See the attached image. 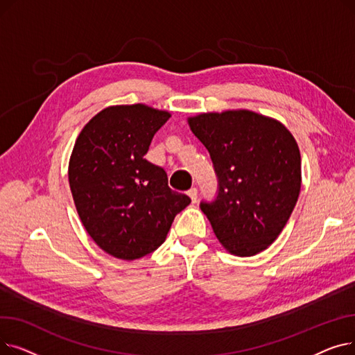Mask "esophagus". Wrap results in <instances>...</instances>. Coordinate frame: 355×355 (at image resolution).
<instances>
[{"label":"esophagus","instance_id":"1","mask_svg":"<svg viewBox=\"0 0 355 355\" xmlns=\"http://www.w3.org/2000/svg\"><path fill=\"white\" fill-rule=\"evenodd\" d=\"M187 194L190 196V198H191V201H193V202H196V201H197V194H198V191H197V189H196V187L190 189V190L187 191Z\"/></svg>","mask_w":355,"mask_h":355}]
</instances>
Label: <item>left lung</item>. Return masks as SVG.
<instances>
[{"instance_id":"left-lung-1","label":"left lung","mask_w":355,"mask_h":355,"mask_svg":"<svg viewBox=\"0 0 355 355\" xmlns=\"http://www.w3.org/2000/svg\"><path fill=\"white\" fill-rule=\"evenodd\" d=\"M207 148L217 196L200 207L230 253L268 249L288 223L301 191V154L289 130L250 110L201 114L189 119Z\"/></svg>"}]
</instances>
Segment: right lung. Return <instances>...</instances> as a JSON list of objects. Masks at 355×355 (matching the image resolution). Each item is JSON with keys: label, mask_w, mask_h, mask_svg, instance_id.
<instances>
[{"label": "right lung", "mask_w": 355, "mask_h": 355, "mask_svg": "<svg viewBox=\"0 0 355 355\" xmlns=\"http://www.w3.org/2000/svg\"><path fill=\"white\" fill-rule=\"evenodd\" d=\"M165 110L110 106L82 129L69 184L85 229L106 253L134 260L157 250L190 197L168 187L164 168L145 159Z\"/></svg>", "instance_id": "add662e5"}]
</instances>
